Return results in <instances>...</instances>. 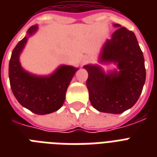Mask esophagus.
Returning <instances> with one entry per match:
<instances>
[{"mask_svg":"<svg viewBox=\"0 0 157 157\" xmlns=\"http://www.w3.org/2000/svg\"><path fill=\"white\" fill-rule=\"evenodd\" d=\"M88 61H89L88 58H87V57H85V58L83 59V60H82V63H87Z\"/></svg>","mask_w":157,"mask_h":157,"instance_id":"esophagus-1","label":"esophagus"}]
</instances>
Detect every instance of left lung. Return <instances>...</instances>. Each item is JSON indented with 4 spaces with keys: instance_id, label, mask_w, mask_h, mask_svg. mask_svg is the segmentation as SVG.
Masks as SVG:
<instances>
[{
    "instance_id": "left-lung-1",
    "label": "left lung",
    "mask_w": 157,
    "mask_h": 157,
    "mask_svg": "<svg viewBox=\"0 0 157 157\" xmlns=\"http://www.w3.org/2000/svg\"><path fill=\"white\" fill-rule=\"evenodd\" d=\"M102 49L100 62L117 63L118 71L106 74L101 67L86 65L89 98L101 112L120 114L139 99L146 80L144 54L134 33L120 24Z\"/></svg>"
}]
</instances>
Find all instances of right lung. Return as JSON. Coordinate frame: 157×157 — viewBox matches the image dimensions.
I'll return each instance as SVG.
<instances>
[{
    "mask_svg": "<svg viewBox=\"0 0 157 157\" xmlns=\"http://www.w3.org/2000/svg\"><path fill=\"white\" fill-rule=\"evenodd\" d=\"M37 26H32L28 35H33ZM28 36L22 39L12 51L9 63V78L13 95L23 107L38 115L58 111L65 100L67 89L78 70L62 65L52 75L37 76L24 71L19 63V55L25 46Z\"/></svg>",
    "mask_w": 157,
    "mask_h": 157,
    "instance_id": "obj_1",
    "label": "right lung"
}]
</instances>
